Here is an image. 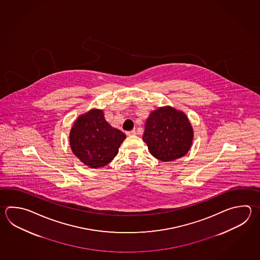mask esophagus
Listing matches in <instances>:
<instances>
[{
	"label": "esophagus",
	"mask_w": 260,
	"mask_h": 260,
	"mask_svg": "<svg viewBox=\"0 0 260 260\" xmlns=\"http://www.w3.org/2000/svg\"><path fill=\"white\" fill-rule=\"evenodd\" d=\"M135 134H136V131H135V129L131 131V132H127V136H131V135H135Z\"/></svg>",
	"instance_id": "esophagus-1"
}]
</instances>
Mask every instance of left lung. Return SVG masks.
<instances>
[{"instance_id":"8db88e82","label":"left lung","mask_w":260,"mask_h":260,"mask_svg":"<svg viewBox=\"0 0 260 260\" xmlns=\"http://www.w3.org/2000/svg\"><path fill=\"white\" fill-rule=\"evenodd\" d=\"M192 139L193 131L188 117L171 106L159 107L150 114L143 137L151 154L163 162L185 155Z\"/></svg>"}]
</instances>
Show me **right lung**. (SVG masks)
<instances>
[{"label": "right lung", "instance_id": "add662e5", "mask_svg": "<svg viewBox=\"0 0 260 260\" xmlns=\"http://www.w3.org/2000/svg\"><path fill=\"white\" fill-rule=\"evenodd\" d=\"M126 135L112 127L100 109H91L75 121L69 134L73 154L90 169L110 163L118 153Z\"/></svg>", "mask_w": 260, "mask_h": 260}]
</instances>
